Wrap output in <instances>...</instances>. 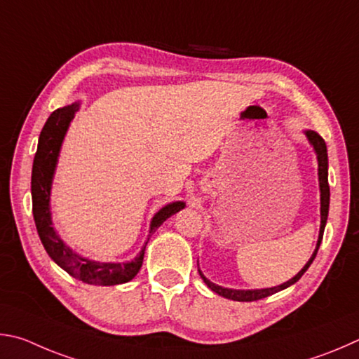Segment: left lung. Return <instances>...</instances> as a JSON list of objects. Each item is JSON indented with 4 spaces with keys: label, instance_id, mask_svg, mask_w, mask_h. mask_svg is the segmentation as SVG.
<instances>
[{
    "label": "left lung",
    "instance_id": "1",
    "mask_svg": "<svg viewBox=\"0 0 359 359\" xmlns=\"http://www.w3.org/2000/svg\"><path fill=\"white\" fill-rule=\"evenodd\" d=\"M306 135L309 138V142L312 143L313 149H316L317 153V159H318V181H320V202H322V206H320V211H322V224H320V235H318V241H317V248H316V252L312 254L311 260L306 263V266L301 269V271L294 276L293 279H290L285 284L278 285V287H273V288H263V290H231V288H224V287H219L216 284H212L208 279L205 278L202 274V271L198 269L200 273V278L203 279V282L206 285H208L212 292L221 294L224 298H229V299H233V301H257V299H262V298H266L269 294L273 293H278L280 290H284V288L293 285L294 282L301 279V276H303L307 268L311 266V263L316 259V255L318 252V248H320V243H322V238H323V231H325V225H326V219H328V210H330V184H328V153H326V143L322 137H320L316 130H306Z\"/></svg>",
    "mask_w": 359,
    "mask_h": 359
}]
</instances>
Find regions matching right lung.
<instances>
[{
  "label": "right lung",
  "mask_w": 359,
  "mask_h": 359,
  "mask_svg": "<svg viewBox=\"0 0 359 359\" xmlns=\"http://www.w3.org/2000/svg\"><path fill=\"white\" fill-rule=\"evenodd\" d=\"M79 110V104L66 105L62 109H56L48 116L47 123L43 124L37 143V151L33 162V173H31V197H33V216L36 222L37 233L56 265L67 271L72 278L93 285H118L134 279L137 273L140 271L144 244L134 260L128 263H99L83 259V257L72 252L65 243L60 240L56 231L52 227V219H50V187H52V178L55 173V165L58 161V153L66 135L69 123L75 116ZM184 208L183 202H173L157 212L151 221L149 233L161 227V224L175 212Z\"/></svg>",
  "instance_id": "1"
}]
</instances>
